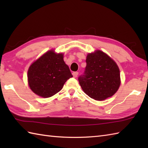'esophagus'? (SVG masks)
Listing matches in <instances>:
<instances>
[{"instance_id":"obj_1","label":"esophagus","mask_w":148,"mask_h":148,"mask_svg":"<svg viewBox=\"0 0 148 148\" xmlns=\"http://www.w3.org/2000/svg\"><path fill=\"white\" fill-rule=\"evenodd\" d=\"M72 75H73L74 77H76L78 75V72H74L73 73H72Z\"/></svg>"}]
</instances>
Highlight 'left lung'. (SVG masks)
<instances>
[{
  "label": "left lung",
  "instance_id": "left-lung-1",
  "mask_svg": "<svg viewBox=\"0 0 148 148\" xmlns=\"http://www.w3.org/2000/svg\"><path fill=\"white\" fill-rule=\"evenodd\" d=\"M86 62L83 74L78 77L84 92L96 100L114 95L120 85V73L116 62L100 50L89 53Z\"/></svg>",
  "mask_w": 148,
  "mask_h": 148
}]
</instances>
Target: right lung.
Masks as SVG:
<instances>
[{
  "label": "right lung",
  "instance_id": "obj_1",
  "mask_svg": "<svg viewBox=\"0 0 148 148\" xmlns=\"http://www.w3.org/2000/svg\"><path fill=\"white\" fill-rule=\"evenodd\" d=\"M27 77L33 92L48 98L60 92L72 75L64 61L63 54H56L51 50L30 66Z\"/></svg>",
  "mask_w": 148,
  "mask_h": 148
}]
</instances>
